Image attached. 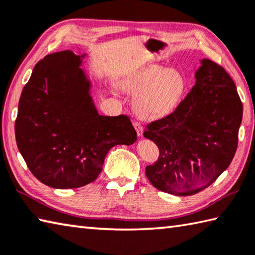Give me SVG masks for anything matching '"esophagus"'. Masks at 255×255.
<instances>
[{
  "label": "esophagus",
  "mask_w": 255,
  "mask_h": 255,
  "mask_svg": "<svg viewBox=\"0 0 255 255\" xmlns=\"http://www.w3.org/2000/svg\"><path fill=\"white\" fill-rule=\"evenodd\" d=\"M133 127H135V129H136L137 135L139 136V137H141L142 136V126H141V124L139 122H135V123H133Z\"/></svg>",
  "instance_id": "esophagus-1"
}]
</instances>
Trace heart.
<instances>
[{
  "mask_svg": "<svg viewBox=\"0 0 255 255\" xmlns=\"http://www.w3.org/2000/svg\"><path fill=\"white\" fill-rule=\"evenodd\" d=\"M130 89L137 92L135 110L145 119H157L168 115L177 106L185 89L182 73L174 69L151 66L130 81Z\"/></svg>",
  "mask_w": 255,
  "mask_h": 255,
  "instance_id": "b5f03b06",
  "label": "heart"
}]
</instances>
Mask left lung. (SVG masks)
I'll use <instances>...</instances> for the list:
<instances>
[{"mask_svg":"<svg viewBox=\"0 0 255 255\" xmlns=\"http://www.w3.org/2000/svg\"><path fill=\"white\" fill-rule=\"evenodd\" d=\"M201 63L185 99L143 131L159 148L158 160L146 167L147 178L178 196L203 191L229 167L242 122L243 105L232 78L212 60Z\"/></svg>","mask_w":255,"mask_h":255,"instance_id":"left-lung-1","label":"left lung"}]
</instances>
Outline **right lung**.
I'll return each instance as SVG.
<instances>
[{"label": "right lung", "mask_w": 255, "mask_h": 255, "mask_svg": "<svg viewBox=\"0 0 255 255\" xmlns=\"http://www.w3.org/2000/svg\"><path fill=\"white\" fill-rule=\"evenodd\" d=\"M85 54H48L35 64L18 101L15 139L27 167L47 186H85L98 177L116 145H131L137 132L128 116H101L80 68Z\"/></svg>", "instance_id": "right-lung-1"}]
</instances>
